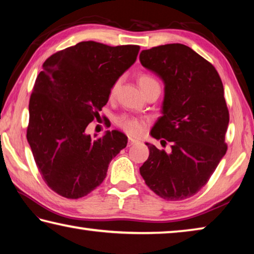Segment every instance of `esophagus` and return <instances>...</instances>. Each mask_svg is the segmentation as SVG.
Listing matches in <instances>:
<instances>
[{"mask_svg": "<svg viewBox=\"0 0 254 254\" xmlns=\"http://www.w3.org/2000/svg\"><path fill=\"white\" fill-rule=\"evenodd\" d=\"M136 143H139V141H137V140L132 139V137H128V139H127V145H128V147H131V145H134Z\"/></svg>", "mask_w": 254, "mask_h": 254, "instance_id": "esophagus-1", "label": "esophagus"}]
</instances>
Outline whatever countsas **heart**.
<instances>
[{
  "label": "heart",
  "instance_id": "1",
  "mask_svg": "<svg viewBox=\"0 0 254 254\" xmlns=\"http://www.w3.org/2000/svg\"><path fill=\"white\" fill-rule=\"evenodd\" d=\"M120 83H121V79L119 78L112 84L109 92L110 97H114L115 94H117ZM137 83H139V86L144 93L149 87H151L152 85L158 84V81L154 79L151 75L144 74L143 72V74H140L137 76ZM115 123H117V126L120 128H122L124 132H127V134L130 135H140L145 127L144 120L126 114L120 115V117L115 119Z\"/></svg>",
  "mask_w": 254,
  "mask_h": 254
}]
</instances>
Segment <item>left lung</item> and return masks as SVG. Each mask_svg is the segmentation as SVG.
Masks as SVG:
<instances>
[{"label":"left lung","instance_id":"obj_1","mask_svg":"<svg viewBox=\"0 0 254 254\" xmlns=\"http://www.w3.org/2000/svg\"><path fill=\"white\" fill-rule=\"evenodd\" d=\"M140 62L165 83L162 117L151 130L171 151L149 148L140 168L147 186L166 200L197 194L227 150L230 121L224 88L215 67L189 47L169 44L142 50Z\"/></svg>","mask_w":254,"mask_h":254}]
</instances>
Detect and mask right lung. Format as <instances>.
<instances>
[{
  "label": "right lung",
  "mask_w": 254,
  "mask_h": 254,
  "mask_svg": "<svg viewBox=\"0 0 254 254\" xmlns=\"http://www.w3.org/2000/svg\"><path fill=\"white\" fill-rule=\"evenodd\" d=\"M140 47L83 41L51 55L29 102L27 139L38 170L51 190L78 199L100 186L127 137L107 131L92 139L85 130L100 118L112 84L136 60Z\"/></svg>",
  "instance_id": "obj_1"
}]
</instances>
